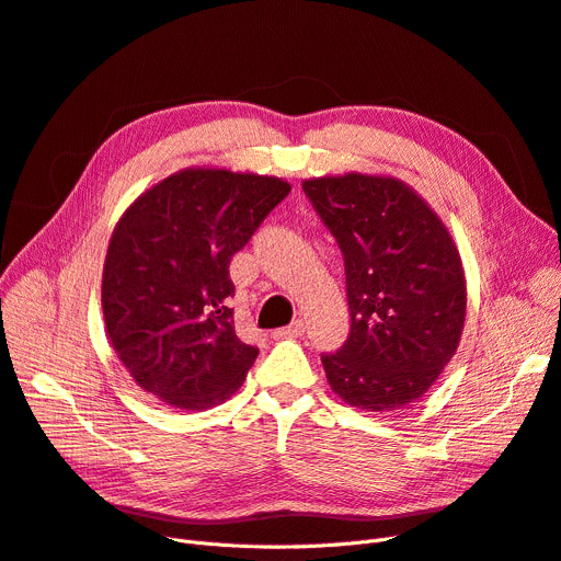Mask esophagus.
Segmentation results:
<instances>
[{
  "label": "esophagus",
  "mask_w": 561,
  "mask_h": 561,
  "mask_svg": "<svg viewBox=\"0 0 561 561\" xmlns=\"http://www.w3.org/2000/svg\"><path fill=\"white\" fill-rule=\"evenodd\" d=\"M302 332H305V321H302V319H296L290 325L275 330L273 336H275V339H286V336H300Z\"/></svg>",
  "instance_id": "obj_1"
}]
</instances>
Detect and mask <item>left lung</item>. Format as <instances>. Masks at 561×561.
<instances>
[{"label": "left lung", "mask_w": 561, "mask_h": 561, "mask_svg": "<svg viewBox=\"0 0 561 561\" xmlns=\"http://www.w3.org/2000/svg\"><path fill=\"white\" fill-rule=\"evenodd\" d=\"M346 267L351 334L323 367L332 392L369 412L417 401L443 374L466 323L456 242L394 176L348 172L302 181Z\"/></svg>", "instance_id": "obj_1"}]
</instances>
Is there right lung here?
<instances>
[{
  "instance_id": "right-lung-1",
  "label": "right lung",
  "mask_w": 561,
  "mask_h": 561,
  "mask_svg": "<svg viewBox=\"0 0 561 561\" xmlns=\"http://www.w3.org/2000/svg\"><path fill=\"white\" fill-rule=\"evenodd\" d=\"M290 185L187 167L141 192L116 222L103 265V319L133 380L183 412L231 399L259 351L233 330L229 263Z\"/></svg>"
}]
</instances>
